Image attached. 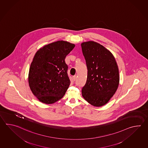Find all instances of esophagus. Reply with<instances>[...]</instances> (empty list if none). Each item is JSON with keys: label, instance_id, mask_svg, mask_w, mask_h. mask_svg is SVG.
<instances>
[{"label": "esophagus", "instance_id": "esophagus-1", "mask_svg": "<svg viewBox=\"0 0 148 148\" xmlns=\"http://www.w3.org/2000/svg\"><path fill=\"white\" fill-rule=\"evenodd\" d=\"M73 79H74V81H75L76 80V75L73 76Z\"/></svg>", "mask_w": 148, "mask_h": 148}]
</instances>
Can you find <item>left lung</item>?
Returning a JSON list of instances; mask_svg holds the SVG:
<instances>
[{
    "label": "left lung",
    "mask_w": 148,
    "mask_h": 148,
    "mask_svg": "<svg viewBox=\"0 0 148 148\" xmlns=\"http://www.w3.org/2000/svg\"><path fill=\"white\" fill-rule=\"evenodd\" d=\"M88 69V76L82 94L94 106H102L113 96L119 84L118 65L111 53L97 42L81 44Z\"/></svg>",
    "instance_id": "1"
}]
</instances>
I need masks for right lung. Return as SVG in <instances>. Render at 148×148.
I'll use <instances>...</instances> for the list:
<instances>
[{"instance_id":"obj_1","label":"right lung","mask_w":148,"mask_h":148,"mask_svg":"<svg viewBox=\"0 0 148 148\" xmlns=\"http://www.w3.org/2000/svg\"><path fill=\"white\" fill-rule=\"evenodd\" d=\"M75 45L59 40L40 48L30 64L28 83L42 102L52 104L61 99L71 83L65 59Z\"/></svg>"}]
</instances>
